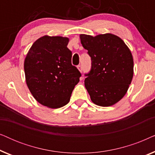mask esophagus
Listing matches in <instances>:
<instances>
[{"mask_svg":"<svg viewBox=\"0 0 155 155\" xmlns=\"http://www.w3.org/2000/svg\"><path fill=\"white\" fill-rule=\"evenodd\" d=\"M78 69L79 70V71L80 72V73H81V72L82 71V65H78Z\"/></svg>","mask_w":155,"mask_h":155,"instance_id":"34e87169","label":"esophagus"}]
</instances>
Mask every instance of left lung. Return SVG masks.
Instances as JSON below:
<instances>
[{"label": "left lung", "mask_w": 155, "mask_h": 155, "mask_svg": "<svg viewBox=\"0 0 155 155\" xmlns=\"http://www.w3.org/2000/svg\"><path fill=\"white\" fill-rule=\"evenodd\" d=\"M80 38L92 60V68L84 80L91 100L100 107L116 104L126 94L133 77L130 50L111 33L94 37L82 34Z\"/></svg>", "instance_id": "8db88e82"}]
</instances>
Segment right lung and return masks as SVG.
I'll return each instance as SVG.
<instances>
[{"label": "right lung", "instance_id": "add662e5", "mask_svg": "<svg viewBox=\"0 0 155 155\" xmlns=\"http://www.w3.org/2000/svg\"><path fill=\"white\" fill-rule=\"evenodd\" d=\"M69 38L45 35L36 40L24 62L27 85L41 105L58 109L69 102L81 74L72 65Z\"/></svg>", "mask_w": 155, "mask_h": 155}]
</instances>
